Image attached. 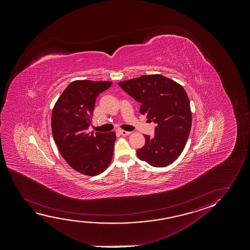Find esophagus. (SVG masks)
<instances>
[{"instance_id":"obj_1","label":"esophagus","mask_w":250,"mask_h":250,"mask_svg":"<svg viewBox=\"0 0 250 250\" xmlns=\"http://www.w3.org/2000/svg\"><path fill=\"white\" fill-rule=\"evenodd\" d=\"M119 132H120V134H121L122 136H127V135H130V134L131 133L130 131H126V130H120Z\"/></svg>"}]
</instances>
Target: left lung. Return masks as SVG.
I'll return each mask as SVG.
<instances>
[{"mask_svg":"<svg viewBox=\"0 0 250 250\" xmlns=\"http://www.w3.org/2000/svg\"><path fill=\"white\" fill-rule=\"evenodd\" d=\"M119 85L140 103V113L156 125L153 137L144 135L145 145L137 149V157L155 167L176 161L191 129L190 104L183 86L161 74L142 76Z\"/></svg>","mask_w":250,"mask_h":250,"instance_id":"left-lung-1","label":"left lung"}]
</instances>
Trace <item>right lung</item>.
Instances as JSON below:
<instances>
[{
  "label": "right lung",
  "mask_w": 250,
  "mask_h": 250,
  "mask_svg": "<svg viewBox=\"0 0 250 250\" xmlns=\"http://www.w3.org/2000/svg\"><path fill=\"white\" fill-rule=\"evenodd\" d=\"M112 85L107 81L77 80L59 97L52 112V133L65 161L80 173L95 176L112 161L116 135L89 132L96 97Z\"/></svg>",
  "instance_id": "1"
}]
</instances>
